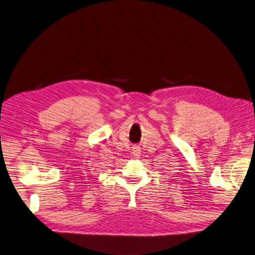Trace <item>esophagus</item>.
Wrapping results in <instances>:
<instances>
[{"label":"esophagus","instance_id":"34e87169","mask_svg":"<svg viewBox=\"0 0 255 255\" xmlns=\"http://www.w3.org/2000/svg\"><path fill=\"white\" fill-rule=\"evenodd\" d=\"M132 154H133V156H134L135 158H139V156L141 154V150H140L139 146H137V145L133 146V148H132Z\"/></svg>","mask_w":255,"mask_h":255}]
</instances>
